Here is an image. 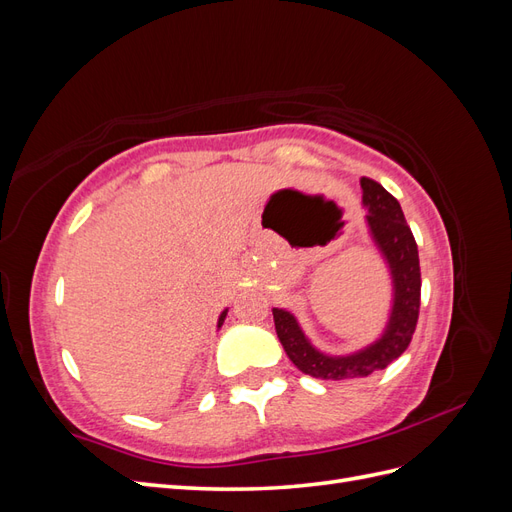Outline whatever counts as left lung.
Masks as SVG:
<instances>
[{
  "label": "left lung",
  "mask_w": 512,
  "mask_h": 512,
  "mask_svg": "<svg viewBox=\"0 0 512 512\" xmlns=\"http://www.w3.org/2000/svg\"><path fill=\"white\" fill-rule=\"evenodd\" d=\"M361 188L363 205L369 211L367 226L384 260L389 262L395 286L393 312L389 324H386L384 335L378 342L354 354L329 356L309 344L297 318L290 312H284V309L277 307L273 309L275 331L288 359L303 374L320 380L365 378L374 374L376 369L391 365L410 346L418 320V309H421V265H418V247L404 218V211H401L397 198L386 192L378 181L363 177Z\"/></svg>",
  "instance_id": "8db88e82"
}]
</instances>
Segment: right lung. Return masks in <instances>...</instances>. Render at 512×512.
Returning <instances> with one entry per match:
<instances>
[{
	"label": "right lung",
	"mask_w": 512,
	"mask_h": 512,
	"mask_svg": "<svg viewBox=\"0 0 512 512\" xmlns=\"http://www.w3.org/2000/svg\"><path fill=\"white\" fill-rule=\"evenodd\" d=\"M224 318H226V312H222V316H220V320H218V327H222V322H224Z\"/></svg>",
	"instance_id": "add662e5"
}]
</instances>
